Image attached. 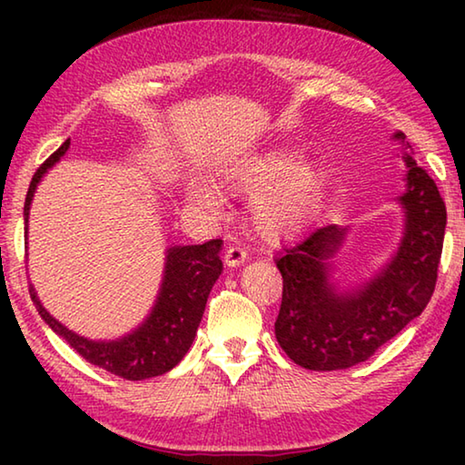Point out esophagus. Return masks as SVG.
Masks as SVG:
<instances>
[{"label": "esophagus", "mask_w": 465, "mask_h": 465, "mask_svg": "<svg viewBox=\"0 0 465 465\" xmlns=\"http://www.w3.org/2000/svg\"><path fill=\"white\" fill-rule=\"evenodd\" d=\"M246 256L248 252L243 246H240V243H232V246H227L225 250V262L230 266H240L246 262Z\"/></svg>", "instance_id": "esophagus-1"}]
</instances>
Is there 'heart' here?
<instances>
[{"label":"heart","mask_w":465,"mask_h":465,"mask_svg":"<svg viewBox=\"0 0 465 465\" xmlns=\"http://www.w3.org/2000/svg\"><path fill=\"white\" fill-rule=\"evenodd\" d=\"M225 184L240 191H254L250 201L258 227L272 238L302 230L310 217L320 191V170L305 157H295L285 147L242 157L223 174ZM193 199L203 204H217L213 191L193 188Z\"/></svg>","instance_id":"1"}]
</instances>
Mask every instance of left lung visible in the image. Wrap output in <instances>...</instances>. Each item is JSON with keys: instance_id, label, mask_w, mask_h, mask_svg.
I'll list each match as a JSON object with an SVG mask.
<instances>
[{"instance_id": "left-lung-1", "label": "left lung", "mask_w": 465, "mask_h": 465, "mask_svg": "<svg viewBox=\"0 0 465 465\" xmlns=\"http://www.w3.org/2000/svg\"><path fill=\"white\" fill-rule=\"evenodd\" d=\"M402 139V133L393 135ZM408 188L400 196L406 209V233L398 254L380 277L357 293H336L330 282V258L344 238V227L330 223L310 232L277 258L282 299L274 334L299 367L338 371L363 363L420 316L437 285L447 209L435 180L414 162L406 143Z\"/></svg>"}]
</instances>
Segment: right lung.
<instances>
[{
    "instance_id": "1",
    "label": "right lung",
    "mask_w": 465,
    "mask_h": 465,
    "mask_svg": "<svg viewBox=\"0 0 465 465\" xmlns=\"http://www.w3.org/2000/svg\"><path fill=\"white\" fill-rule=\"evenodd\" d=\"M67 147L69 139L57 152L46 157L41 168L35 172L25 203L26 223L38 180L67 152ZM222 243V240H211L199 243V246L170 248L166 274H163L162 291L152 316L137 332L114 342H94L74 334L72 330L61 326L57 320L49 316L33 287L28 291L41 318L88 363L129 381L149 380V377L162 375L176 367L191 349L204 305H207V297L223 271L222 256H219Z\"/></svg>"
}]
</instances>
